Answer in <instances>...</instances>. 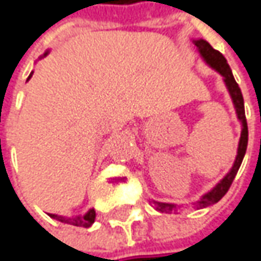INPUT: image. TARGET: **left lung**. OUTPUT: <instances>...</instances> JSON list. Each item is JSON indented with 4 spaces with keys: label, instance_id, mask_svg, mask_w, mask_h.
<instances>
[{
    "label": "left lung",
    "instance_id": "1",
    "mask_svg": "<svg viewBox=\"0 0 261 261\" xmlns=\"http://www.w3.org/2000/svg\"><path fill=\"white\" fill-rule=\"evenodd\" d=\"M193 44L198 50L199 56L202 57V60L207 63L211 69H214L217 73H220L223 76V83L226 85L227 91H229V96L232 99L233 103V108H235V112H237L238 121L241 122V137H239V143H238V152L237 158L233 161L232 168L227 171V174L223 177L222 180L207 193H204L196 202H192L193 208L196 210H201V208L210 207V205H214L216 202H219L223 196L226 195V192L229 191L233 178L237 176L238 170L242 164V160L245 156V152H247V145H248V127H247V118H245V109H244V97H242V93H241V88L237 84L235 78H233V73L232 69L229 68L227 65V60L224 59L220 51L214 50L210 44H208L205 39L198 38L193 39ZM153 205L156 207L158 211L161 213H173L177 211V208L180 205L177 204H170V202H160V201H153Z\"/></svg>",
    "mask_w": 261,
    "mask_h": 261
}]
</instances>
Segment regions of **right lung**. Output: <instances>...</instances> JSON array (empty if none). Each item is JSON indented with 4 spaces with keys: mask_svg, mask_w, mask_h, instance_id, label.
<instances>
[{
    "mask_svg": "<svg viewBox=\"0 0 261 261\" xmlns=\"http://www.w3.org/2000/svg\"><path fill=\"white\" fill-rule=\"evenodd\" d=\"M48 53H50V50H47L39 59H44ZM32 73L34 72H31V75L28 76L26 81H29L32 78ZM48 216L51 219H54V220H57V222L66 223V224H73V226H80V227H90L94 223V220H96V211H94V208H90L84 216H70V217H68V216H57V214H50V213H48Z\"/></svg>",
    "mask_w": 261,
    "mask_h": 261,
    "instance_id": "add662e5",
    "label": "right lung"
}]
</instances>
